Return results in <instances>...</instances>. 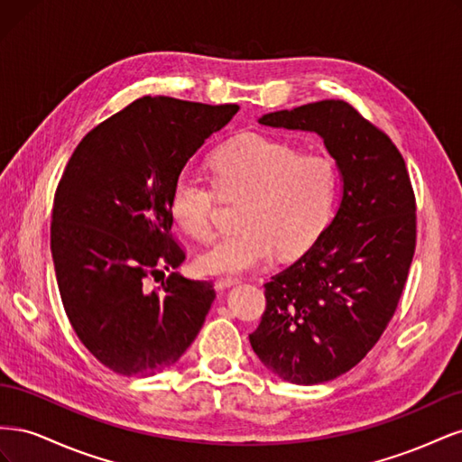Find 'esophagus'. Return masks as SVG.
<instances>
[{"label": "esophagus", "mask_w": 462, "mask_h": 462, "mask_svg": "<svg viewBox=\"0 0 462 462\" xmlns=\"http://www.w3.org/2000/svg\"><path fill=\"white\" fill-rule=\"evenodd\" d=\"M236 283H239V279H236V277H219V279H216L214 285H216L217 291H226V289H229Z\"/></svg>", "instance_id": "esophagus-1"}]
</instances>
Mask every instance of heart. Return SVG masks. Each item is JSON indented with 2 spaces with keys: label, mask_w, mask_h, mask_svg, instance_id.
<instances>
[{
  "label": "heart",
  "mask_w": 462,
  "mask_h": 462,
  "mask_svg": "<svg viewBox=\"0 0 462 462\" xmlns=\"http://www.w3.org/2000/svg\"><path fill=\"white\" fill-rule=\"evenodd\" d=\"M214 186L197 171H183L171 187L170 212L189 236L204 241L221 199H243L241 231L217 236L197 256L204 275H239L268 263L275 250L291 256L309 248L328 226L337 200L335 163L321 153L260 134L219 146L209 158Z\"/></svg>",
  "instance_id": "heart-1"
}]
</instances>
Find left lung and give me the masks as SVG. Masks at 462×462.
Returning <instances> with one entry per match:
<instances>
[{"instance_id":"left-lung-1","label":"left lung","mask_w":462,"mask_h":462,"mask_svg":"<svg viewBox=\"0 0 462 462\" xmlns=\"http://www.w3.org/2000/svg\"><path fill=\"white\" fill-rule=\"evenodd\" d=\"M260 125L309 131L337 163V214L316 243L265 283V312L248 335L285 382L335 380L368 355L393 318L416 248V202L391 138L343 100L265 114Z\"/></svg>"}]
</instances>
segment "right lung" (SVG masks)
<instances>
[{"instance_id": "add662e5", "label": "right lung", "mask_w": 462, "mask_h": 462, "mask_svg": "<svg viewBox=\"0 0 462 462\" xmlns=\"http://www.w3.org/2000/svg\"><path fill=\"white\" fill-rule=\"evenodd\" d=\"M236 111L144 96L94 127L69 160L51 212L55 277L75 333L106 368L160 374L199 335L216 299L212 283L177 272L158 291L143 282L183 263L171 187Z\"/></svg>"}]
</instances>
